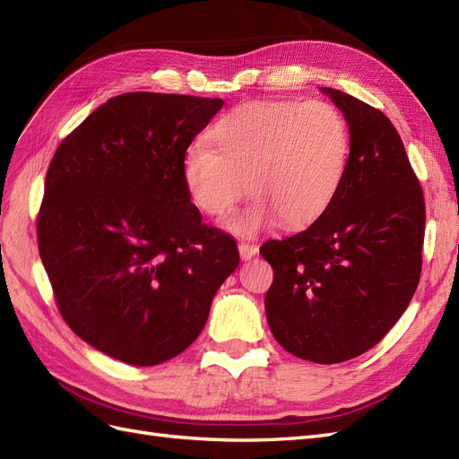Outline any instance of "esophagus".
<instances>
[{
    "label": "esophagus",
    "instance_id": "1",
    "mask_svg": "<svg viewBox=\"0 0 459 459\" xmlns=\"http://www.w3.org/2000/svg\"><path fill=\"white\" fill-rule=\"evenodd\" d=\"M238 252H240L242 260H250V257H254L257 254V246L250 244V242H240L238 244Z\"/></svg>",
    "mask_w": 459,
    "mask_h": 459
}]
</instances>
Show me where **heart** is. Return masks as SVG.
Segmentation results:
<instances>
[{
  "instance_id": "1",
  "label": "heart",
  "mask_w": 459,
  "mask_h": 459,
  "mask_svg": "<svg viewBox=\"0 0 459 459\" xmlns=\"http://www.w3.org/2000/svg\"><path fill=\"white\" fill-rule=\"evenodd\" d=\"M213 149L186 151V190L199 211L225 219L244 190L254 195L230 229L254 234L275 219L287 229L310 225L343 184L351 134L325 100H260L230 110L211 127Z\"/></svg>"
}]
</instances>
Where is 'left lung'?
I'll return each mask as SVG.
<instances>
[{
  "label": "left lung",
  "instance_id": "1",
  "mask_svg": "<svg viewBox=\"0 0 459 459\" xmlns=\"http://www.w3.org/2000/svg\"><path fill=\"white\" fill-rule=\"evenodd\" d=\"M343 112L351 155L342 187L299 234L267 240L265 314L277 343L318 364L355 359L402 318L422 267L425 195L403 141L378 108L322 89Z\"/></svg>",
  "mask_w": 459,
  "mask_h": 459
}]
</instances>
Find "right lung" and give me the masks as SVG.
Listing matches in <instances>:
<instances>
[{
    "mask_svg": "<svg viewBox=\"0 0 459 459\" xmlns=\"http://www.w3.org/2000/svg\"><path fill=\"white\" fill-rule=\"evenodd\" d=\"M221 99L126 92L50 160L39 252L65 324L116 360L152 367L190 347L240 255L186 190L187 147Z\"/></svg>",
    "mask_w": 459,
    "mask_h": 459,
    "instance_id": "add662e5",
    "label": "right lung"
}]
</instances>
